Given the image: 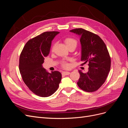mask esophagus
<instances>
[{"label":"esophagus","instance_id":"obj_1","mask_svg":"<svg viewBox=\"0 0 128 128\" xmlns=\"http://www.w3.org/2000/svg\"><path fill=\"white\" fill-rule=\"evenodd\" d=\"M70 74V72L68 71H64L62 72V74L64 76H68V75H69Z\"/></svg>","mask_w":128,"mask_h":128}]
</instances>
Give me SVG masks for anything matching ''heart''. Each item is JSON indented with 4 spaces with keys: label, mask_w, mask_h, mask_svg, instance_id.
<instances>
[{
    "label": "heart",
    "mask_w": 128,
    "mask_h": 128,
    "mask_svg": "<svg viewBox=\"0 0 128 128\" xmlns=\"http://www.w3.org/2000/svg\"><path fill=\"white\" fill-rule=\"evenodd\" d=\"M65 42L66 44V46H68V48L70 47H72V46L75 47L76 48V47L77 46V44H78L77 41L76 39L72 38H68L66 39H65ZM55 44H54L52 46V50H53L54 48V47H55ZM62 66L63 68H67L69 67V65L66 62L63 61V62H62Z\"/></svg>",
    "instance_id": "b5f03b06"
}]
</instances>
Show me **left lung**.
<instances>
[{"label":"left lung","mask_w":128,"mask_h":128,"mask_svg":"<svg viewBox=\"0 0 128 128\" xmlns=\"http://www.w3.org/2000/svg\"><path fill=\"white\" fill-rule=\"evenodd\" d=\"M80 36L81 61L88 63L87 73L79 71V87L86 92H94L104 84L110 68V57L108 48L100 36L82 28L70 30Z\"/></svg>","instance_id":"1"}]
</instances>
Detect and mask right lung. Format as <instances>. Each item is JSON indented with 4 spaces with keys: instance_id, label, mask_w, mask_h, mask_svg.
Returning <instances> with one entry per match:
<instances>
[{
    "instance_id": "1",
    "label": "right lung",
    "mask_w": 128,
    "mask_h": 128,
    "mask_svg": "<svg viewBox=\"0 0 128 128\" xmlns=\"http://www.w3.org/2000/svg\"><path fill=\"white\" fill-rule=\"evenodd\" d=\"M59 33L44 32L29 40L20 56L19 70L22 79L28 89L40 97L51 96L58 88L61 81L60 72L49 73L42 65L50 52L52 41Z\"/></svg>"
}]
</instances>
